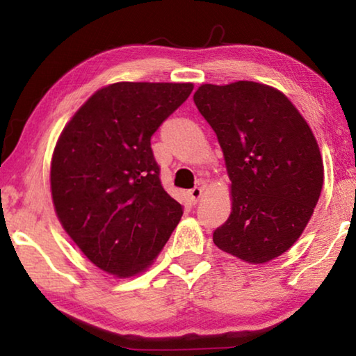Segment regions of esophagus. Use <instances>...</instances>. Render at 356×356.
<instances>
[{"instance_id":"1","label":"esophagus","mask_w":356,"mask_h":356,"mask_svg":"<svg viewBox=\"0 0 356 356\" xmlns=\"http://www.w3.org/2000/svg\"><path fill=\"white\" fill-rule=\"evenodd\" d=\"M202 196V186H195V188L190 190V197L193 202H197Z\"/></svg>"}]
</instances>
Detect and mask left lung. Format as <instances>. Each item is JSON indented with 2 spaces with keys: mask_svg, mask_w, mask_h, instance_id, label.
<instances>
[{
  "mask_svg": "<svg viewBox=\"0 0 356 356\" xmlns=\"http://www.w3.org/2000/svg\"><path fill=\"white\" fill-rule=\"evenodd\" d=\"M193 100L218 138L231 179L232 212L213 243L250 264L297 242L323 185V161L309 125L267 84H202Z\"/></svg>",
  "mask_w": 356,
  "mask_h": 356,
  "instance_id": "1",
  "label": "left lung"
}]
</instances>
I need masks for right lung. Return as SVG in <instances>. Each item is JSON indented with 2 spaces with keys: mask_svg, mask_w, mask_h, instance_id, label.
Returning <instances> with one entry per match:
<instances>
[{
  "mask_svg": "<svg viewBox=\"0 0 356 356\" xmlns=\"http://www.w3.org/2000/svg\"><path fill=\"white\" fill-rule=\"evenodd\" d=\"M191 91V83L110 84L59 136L50 171L56 215L104 272L146 270L179 225L184 207L161 186L150 136Z\"/></svg>",
  "mask_w": 356,
  "mask_h": 356,
  "instance_id": "obj_1",
  "label": "right lung"
}]
</instances>
